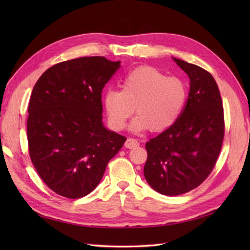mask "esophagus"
<instances>
[{
	"label": "esophagus",
	"mask_w": 250,
	"mask_h": 250,
	"mask_svg": "<svg viewBox=\"0 0 250 250\" xmlns=\"http://www.w3.org/2000/svg\"><path fill=\"white\" fill-rule=\"evenodd\" d=\"M139 145H140V143L137 142L135 139H131V137H129V139L126 140L125 143V146L126 148H129V149H132V148H135V147H137Z\"/></svg>",
	"instance_id": "obj_1"
}]
</instances>
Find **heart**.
Listing matches in <instances>:
<instances>
[{
    "label": "heart",
    "instance_id": "b5f03b06",
    "mask_svg": "<svg viewBox=\"0 0 250 250\" xmlns=\"http://www.w3.org/2000/svg\"><path fill=\"white\" fill-rule=\"evenodd\" d=\"M185 83L177 77H167L152 66H140L126 74L121 90L108 89L103 94L104 107L110 125L120 130L133 114L132 131L162 132L172 126L186 102Z\"/></svg>",
    "mask_w": 250,
    "mask_h": 250
}]
</instances>
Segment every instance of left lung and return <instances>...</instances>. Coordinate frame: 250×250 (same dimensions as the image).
I'll return each instance as SVG.
<instances>
[{"label": "left lung", "mask_w": 250, "mask_h": 250, "mask_svg": "<svg viewBox=\"0 0 250 250\" xmlns=\"http://www.w3.org/2000/svg\"><path fill=\"white\" fill-rule=\"evenodd\" d=\"M190 79L188 100L176 122L146 143L144 176L164 195H179L208 177L225 135L218 86L204 68L173 58Z\"/></svg>", "instance_id": "left-lung-1"}]
</instances>
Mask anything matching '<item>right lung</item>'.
I'll list each match as a JSON object with an SVG mask.
<instances>
[{
    "label": "right lung",
    "instance_id": "add662e5",
    "mask_svg": "<svg viewBox=\"0 0 250 250\" xmlns=\"http://www.w3.org/2000/svg\"><path fill=\"white\" fill-rule=\"evenodd\" d=\"M120 66L105 57L60 62L32 90L26 121L31 161L59 195L79 199L93 191L125 137L102 121V90Z\"/></svg>",
    "mask_w": 250,
    "mask_h": 250
}]
</instances>
